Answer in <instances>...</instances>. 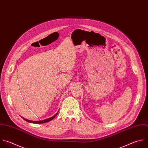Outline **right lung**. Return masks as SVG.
Returning a JSON list of instances; mask_svg holds the SVG:
<instances>
[{
    "mask_svg": "<svg viewBox=\"0 0 148 148\" xmlns=\"http://www.w3.org/2000/svg\"><path fill=\"white\" fill-rule=\"evenodd\" d=\"M58 112H59V110L57 112V113L55 114V115H54L53 116H52V117H50V118H48V119H45V120H40V121H32V120H28V119H25V118H23V119L24 120H25V121H27V122H29V123H35V124H42V123H47V122H48V121H51V120H53L54 117H56V116L57 115V114H58Z\"/></svg>",
    "mask_w": 148,
    "mask_h": 148,
    "instance_id": "obj_1",
    "label": "right lung"
}]
</instances>
